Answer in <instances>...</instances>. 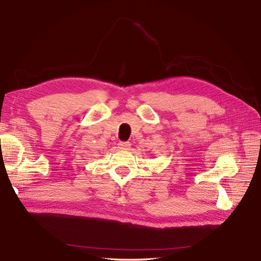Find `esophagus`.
Returning a JSON list of instances; mask_svg holds the SVG:
<instances>
[{
	"label": "esophagus",
	"instance_id": "obj_1",
	"mask_svg": "<svg viewBox=\"0 0 261 261\" xmlns=\"http://www.w3.org/2000/svg\"><path fill=\"white\" fill-rule=\"evenodd\" d=\"M118 147L120 149H128L130 147V143L129 142H119Z\"/></svg>",
	"mask_w": 261,
	"mask_h": 261
}]
</instances>
